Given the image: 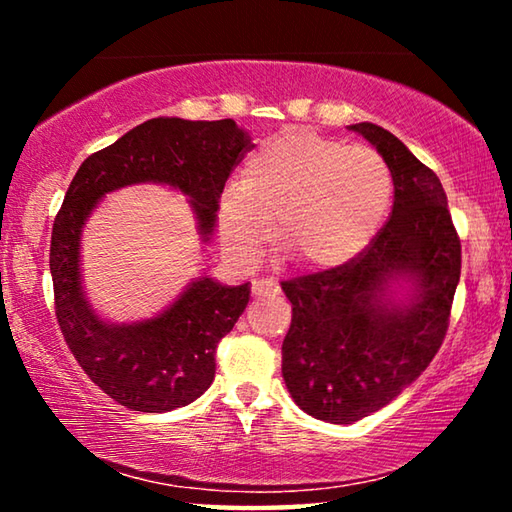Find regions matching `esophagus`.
I'll use <instances>...</instances> for the list:
<instances>
[{"label": "esophagus", "mask_w": 512, "mask_h": 512, "mask_svg": "<svg viewBox=\"0 0 512 512\" xmlns=\"http://www.w3.org/2000/svg\"><path fill=\"white\" fill-rule=\"evenodd\" d=\"M280 291V287H277V282L273 280H255L253 282V296H275V293Z\"/></svg>", "instance_id": "esophagus-1"}]
</instances>
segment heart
<instances>
[{"instance_id":"obj_1","label":"heart","mask_w":512,"mask_h":512,"mask_svg":"<svg viewBox=\"0 0 512 512\" xmlns=\"http://www.w3.org/2000/svg\"><path fill=\"white\" fill-rule=\"evenodd\" d=\"M393 201L386 160L311 131H284L250 155L219 203L223 246L253 266L277 221V246L305 268H336L366 250Z\"/></svg>"}]
</instances>
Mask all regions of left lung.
<instances>
[{
	"label": "left lung",
	"mask_w": 512,
	"mask_h": 512,
	"mask_svg": "<svg viewBox=\"0 0 512 512\" xmlns=\"http://www.w3.org/2000/svg\"><path fill=\"white\" fill-rule=\"evenodd\" d=\"M350 131L393 176L391 219L352 262L282 282L293 318L282 377L302 411L352 424L384 409L436 357L461 280V241L436 173L386 128Z\"/></svg>",
	"instance_id": "1"
}]
</instances>
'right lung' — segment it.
Wrapping results in <instances>:
<instances>
[{
  "instance_id": "obj_1",
  "label": "right lung",
  "mask_w": 512,
  "mask_h": 512,
  "mask_svg": "<svg viewBox=\"0 0 512 512\" xmlns=\"http://www.w3.org/2000/svg\"><path fill=\"white\" fill-rule=\"evenodd\" d=\"M250 146V135L235 119H149L92 153L67 189L49 250L56 318L85 375L126 409L173 411L210 388L216 345L244 314L250 284L228 287L203 273L155 316L112 323L83 289L85 223L110 192L167 185L189 198L198 237L210 244L225 180Z\"/></svg>"
}]
</instances>
